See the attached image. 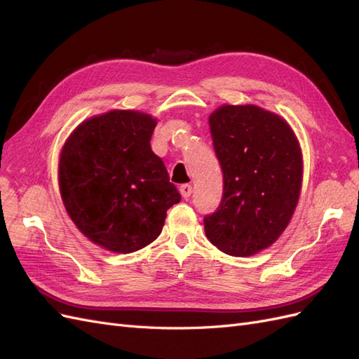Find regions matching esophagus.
Wrapping results in <instances>:
<instances>
[{"instance_id":"esophagus-1","label":"esophagus","mask_w":359,"mask_h":359,"mask_svg":"<svg viewBox=\"0 0 359 359\" xmlns=\"http://www.w3.org/2000/svg\"><path fill=\"white\" fill-rule=\"evenodd\" d=\"M191 191H193V189L190 184H182V186L180 187V193L184 199H189L191 196Z\"/></svg>"}]
</instances>
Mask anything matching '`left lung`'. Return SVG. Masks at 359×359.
Wrapping results in <instances>:
<instances>
[{
  "label": "left lung",
  "instance_id": "obj_1",
  "mask_svg": "<svg viewBox=\"0 0 359 359\" xmlns=\"http://www.w3.org/2000/svg\"><path fill=\"white\" fill-rule=\"evenodd\" d=\"M223 198L205 215L206 238L231 256H253L286 229L302 182L298 140L283 118L255 104H224L210 115Z\"/></svg>",
  "mask_w": 359,
  "mask_h": 359
}]
</instances>
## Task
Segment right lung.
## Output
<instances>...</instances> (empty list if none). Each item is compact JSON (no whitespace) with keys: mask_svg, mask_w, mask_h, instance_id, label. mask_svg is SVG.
<instances>
[{"mask_svg":"<svg viewBox=\"0 0 359 359\" xmlns=\"http://www.w3.org/2000/svg\"><path fill=\"white\" fill-rule=\"evenodd\" d=\"M156 124L148 114L111 111L86 119L62 147V203L78 229L111 252L153 243L166 211L181 201L149 145Z\"/></svg>","mask_w":359,"mask_h":359,"instance_id":"1","label":"right lung"}]
</instances>
